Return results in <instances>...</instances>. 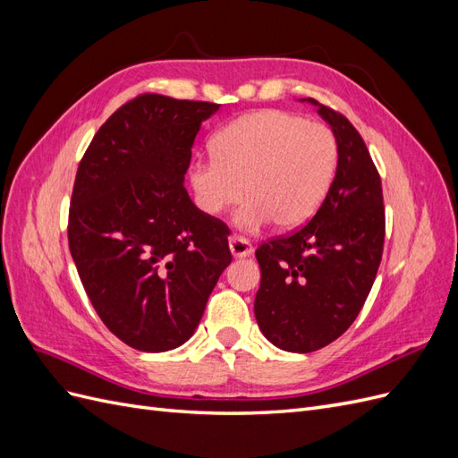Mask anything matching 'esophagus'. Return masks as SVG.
<instances>
[{
	"label": "esophagus",
	"instance_id": "1",
	"mask_svg": "<svg viewBox=\"0 0 458 458\" xmlns=\"http://www.w3.org/2000/svg\"><path fill=\"white\" fill-rule=\"evenodd\" d=\"M229 248H231V254L234 258H246L252 254V244L248 242L244 237H239V234H231L229 237Z\"/></svg>",
	"mask_w": 458,
	"mask_h": 458
}]
</instances>
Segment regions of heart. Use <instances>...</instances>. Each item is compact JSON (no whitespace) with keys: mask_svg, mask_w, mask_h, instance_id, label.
<instances>
[{"mask_svg":"<svg viewBox=\"0 0 458 458\" xmlns=\"http://www.w3.org/2000/svg\"><path fill=\"white\" fill-rule=\"evenodd\" d=\"M336 133L284 110H258L225 123L212 140L210 160L191 165L197 204L221 216L242 197L237 224L258 229L298 227L318 210L338 168Z\"/></svg>","mask_w":458,"mask_h":458,"instance_id":"b5f03b06","label":"heart"}]
</instances>
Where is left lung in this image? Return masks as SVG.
<instances>
[{"label":"left lung","mask_w":458,"mask_h":458,"mask_svg":"<svg viewBox=\"0 0 458 458\" xmlns=\"http://www.w3.org/2000/svg\"><path fill=\"white\" fill-rule=\"evenodd\" d=\"M310 101L336 133L335 182L306 225L256 250V321L293 353L321 350L352 327L377 279L386 233L380 175L363 137L335 108Z\"/></svg>","instance_id":"8db88e82"}]
</instances>
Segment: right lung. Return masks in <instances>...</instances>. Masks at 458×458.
<instances>
[{
    "label": "right lung",
    "mask_w": 458,
    "mask_h": 458,
    "mask_svg": "<svg viewBox=\"0 0 458 458\" xmlns=\"http://www.w3.org/2000/svg\"><path fill=\"white\" fill-rule=\"evenodd\" d=\"M217 108L137 95L80 160L68 246L97 315L133 350L187 342L233 259L229 227L200 212L183 187L200 123Z\"/></svg>",
    "instance_id": "add662e5"
}]
</instances>
